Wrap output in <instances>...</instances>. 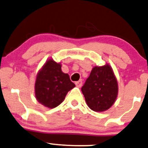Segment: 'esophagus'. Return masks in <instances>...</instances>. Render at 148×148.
<instances>
[{
	"mask_svg": "<svg viewBox=\"0 0 148 148\" xmlns=\"http://www.w3.org/2000/svg\"><path fill=\"white\" fill-rule=\"evenodd\" d=\"M82 84H83V81H82V80H79V81L75 82V85H76V87H78V88H81L82 86Z\"/></svg>",
	"mask_w": 148,
	"mask_h": 148,
	"instance_id": "34e87169",
	"label": "esophagus"
}]
</instances>
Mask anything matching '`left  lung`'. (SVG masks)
Returning <instances> with one entry per match:
<instances>
[{"label": "left lung", "instance_id": "obj_1", "mask_svg": "<svg viewBox=\"0 0 148 148\" xmlns=\"http://www.w3.org/2000/svg\"><path fill=\"white\" fill-rule=\"evenodd\" d=\"M81 91L89 108L94 112L109 110L116 100L119 85L112 67L108 63L94 66Z\"/></svg>", "mask_w": 148, "mask_h": 148}]
</instances>
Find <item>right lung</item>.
Masks as SVG:
<instances>
[{
  "instance_id": "right-lung-1",
  "label": "right lung",
  "mask_w": 148,
  "mask_h": 148,
  "mask_svg": "<svg viewBox=\"0 0 148 148\" xmlns=\"http://www.w3.org/2000/svg\"><path fill=\"white\" fill-rule=\"evenodd\" d=\"M61 66L60 63L49 58L36 74L35 97L38 103L50 109L59 106L67 92L75 87L69 74L62 72Z\"/></svg>"
}]
</instances>
